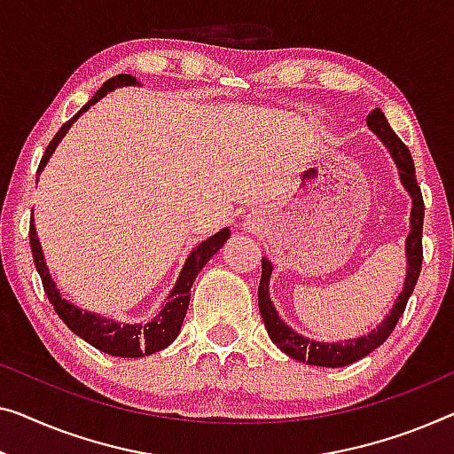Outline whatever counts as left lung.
Listing matches in <instances>:
<instances>
[{"mask_svg":"<svg viewBox=\"0 0 454 454\" xmlns=\"http://www.w3.org/2000/svg\"><path fill=\"white\" fill-rule=\"evenodd\" d=\"M367 124L371 130H373L379 138L385 142V146L389 148L391 157H394L397 168H400V177L403 187L408 189L411 200H414V207H411V230L408 240H405V250H408V277H405V287L402 295L397 297L394 309L391 314L385 317V322L381 326H377V330L355 338V340L348 342H316L309 340V338H303L297 333H294L292 328L287 326L286 322L277 316L273 303L269 300V277H270V262L267 259H262V270H261V283H259V309H261V317L265 322V328L277 347H279L283 353L289 355L295 361L300 363H308V364H317V367H347V364L358 361V358L367 356L369 353H373L377 347L387 340V336L394 333L397 320H400L405 306H408V300L411 292H414L418 277H420L422 270V259H424V250H422V224H424V200H422V192L420 185L416 181V167L414 160H411L410 148L403 145L400 137L391 130L387 120H385L383 112L375 107L373 112L367 116Z\"/></svg>","mask_w":454,"mask_h":454,"instance_id":"8db88e82","label":"left lung"}]
</instances>
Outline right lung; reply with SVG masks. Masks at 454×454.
Masks as SVG:
<instances>
[{
    "mask_svg": "<svg viewBox=\"0 0 454 454\" xmlns=\"http://www.w3.org/2000/svg\"><path fill=\"white\" fill-rule=\"evenodd\" d=\"M121 85H137V77L118 75V77L107 79L106 83L99 87L96 96L90 99V104H85L81 112H85L87 107L96 104L98 99L104 98L107 91L114 90V87H121ZM79 114H75L69 121H65V124L59 128V132L54 134L51 145L46 146L43 159H40L38 173L43 171L46 160H49L52 151L57 148L60 138L67 134V130H69L73 121L79 118ZM228 236H230L228 228H224L220 230L218 234H214L212 239L201 242V245L189 254V259L184 267V273H181L177 286H175L171 295H168L167 303L162 306L160 314L154 317L153 322L134 324V326H130V324H116L112 320H104V317L90 312H81L79 308L71 306L69 301H65L63 297L59 295L57 287H54V281L49 275V269L44 265V256H43V250H40V242L36 239L34 224H30V248H32L34 265H36L40 279H43L44 294L52 303L54 312H57L60 320L69 326L71 333H75L79 338H83V340L90 342L91 347L99 348L101 353H107L112 356H142V355H153L157 353V350L168 347V344L175 340V336L179 334L181 324H184V317L187 314L189 297H192V286L195 277H198L201 269H204L206 262L218 253Z\"/></svg>",
    "mask_w": 454,
    "mask_h": 454,
    "instance_id": "right-lung-1",
    "label": "right lung"
}]
</instances>
